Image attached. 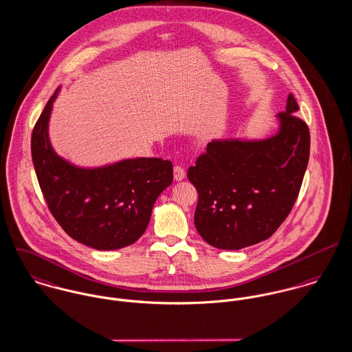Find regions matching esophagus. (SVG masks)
Wrapping results in <instances>:
<instances>
[{
  "label": "esophagus",
  "instance_id": "esophagus-1",
  "mask_svg": "<svg viewBox=\"0 0 352 352\" xmlns=\"http://www.w3.org/2000/svg\"><path fill=\"white\" fill-rule=\"evenodd\" d=\"M185 177H186V173H185L184 167L174 166V179L175 181H184Z\"/></svg>",
  "mask_w": 352,
  "mask_h": 352
}]
</instances>
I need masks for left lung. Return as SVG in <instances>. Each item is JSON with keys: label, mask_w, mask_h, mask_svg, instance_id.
I'll use <instances>...</instances> for the list:
<instances>
[{"label": "left lung", "mask_w": 352, "mask_h": 352, "mask_svg": "<svg viewBox=\"0 0 352 352\" xmlns=\"http://www.w3.org/2000/svg\"><path fill=\"white\" fill-rule=\"evenodd\" d=\"M298 111L289 94L276 134L212 140L189 167L198 191L194 223L209 245L239 250L264 241L291 213L309 160V130Z\"/></svg>", "instance_id": "obj_1"}]
</instances>
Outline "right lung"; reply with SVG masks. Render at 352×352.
Here are the masks:
<instances>
[{
  "instance_id": "1",
  "label": "right lung",
  "mask_w": 352,
  "mask_h": 352,
  "mask_svg": "<svg viewBox=\"0 0 352 352\" xmlns=\"http://www.w3.org/2000/svg\"><path fill=\"white\" fill-rule=\"evenodd\" d=\"M60 88L43 109L32 133V161L48 208L74 240L113 250L139 240L153 206L173 182V163L129 158L100 167H80L56 154L48 126Z\"/></svg>"
}]
</instances>
